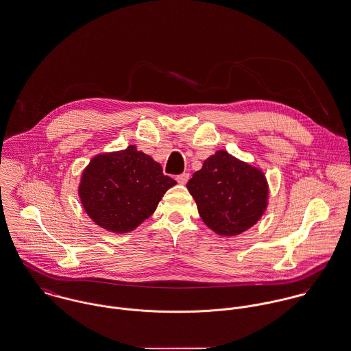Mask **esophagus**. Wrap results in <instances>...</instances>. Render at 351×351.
Instances as JSON below:
<instances>
[{
    "mask_svg": "<svg viewBox=\"0 0 351 351\" xmlns=\"http://www.w3.org/2000/svg\"><path fill=\"white\" fill-rule=\"evenodd\" d=\"M177 182L181 184V185H185L188 181H189V173H182L180 176H177Z\"/></svg>",
    "mask_w": 351,
    "mask_h": 351,
    "instance_id": "1",
    "label": "esophagus"
}]
</instances>
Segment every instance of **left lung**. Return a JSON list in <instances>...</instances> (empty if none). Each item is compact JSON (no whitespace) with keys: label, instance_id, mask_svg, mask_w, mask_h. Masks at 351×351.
Here are the masks:
<instances>
[{"label":"left lung","instance_id":"1","mask_svg":"<svg viewBox=\"0 0 351 351\" xmlns=\"http://www.w3.org/2000/svg\"><path fill=\"white\" fill-rule=\"evenodd\" d=\"M205 225L219 236H237L265 213L269 188L261 169L219 150L186 184Z\"/></svg>","mask_w":351,"mask_h":351}]
</instances>
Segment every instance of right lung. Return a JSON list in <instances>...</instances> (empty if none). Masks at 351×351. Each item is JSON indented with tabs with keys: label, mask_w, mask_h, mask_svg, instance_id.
<instances>
[{
	"label": "right lung",
	"mask_w": 351,
	"mask_h": 351,
	"mask_svg": "<svg viewBox=\"0 0 351 351\" xmlns=\"http://www.w3.org/2000/svg\"><path fill=\"white\" fill-rule=\"evenodd\" d=\"M177 182L157 160L136 146L97 154L82 173L77 188L88 217L111 233H128L149 219L163 194Z\"/></svg>",
	"instance_id": "right-lung-1"
}]
</instances>
